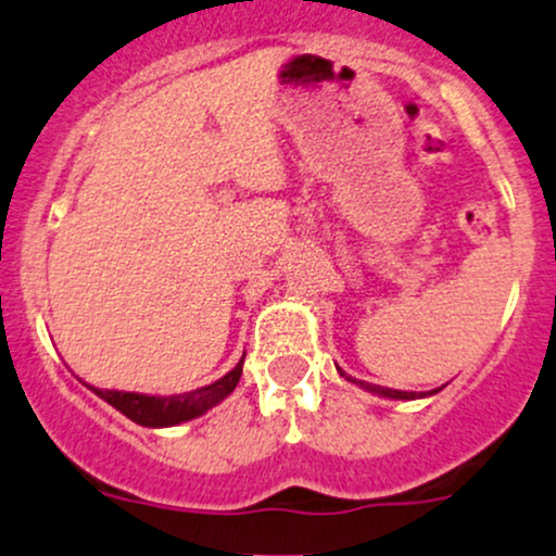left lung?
<instances>
[{
    "label": "left lung",
    "mask_w": 556,
    "mask_h": 556,
    "mask_svg": "<svg viewBox=\"0 0 556 556\" xmlns=\"http://www.w3.org/2000/svg\"><path fill=\"white\" fill-rule=\"evenodd\" d=\"M341 375L345 377V371H341ZM345 380L356 382V380H351V377H345ZM356 384H362V388L369 390V393H377V395H384V397H395V401H414V397H421V395H416V393H403V390L380 388V384H369V382H356ZM432 393H437V390H432ZM432 393H429V395H432Z\"/></svg>",
    "instance_id": "8db88e82"
}]
</instances>
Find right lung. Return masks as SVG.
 Returning <instances> with one entry per match:
<instances>
[{"instance_id": "add662e5", "label": "right lung", "mask_w": 556, "mask_h": 556, "mask_svg": "<svg viewBox=\"0 0 556 556\" xmlns=\"http://www.w3.org/2000/svg\"><path fill=\"white\" fill-rule=\"evenodd\" d=\"M241 364H244V356L239 358V364L233 367L228 375L215 380L213 384H205V388L192 390V393H181V395H142V393H122V390H98V388H88L93 390L98 397L114 406L119 414L132 419L140 427H176V424L198 419V416L205 414L207 408L218 406L224 397L233 393V388L239 384L241 377Z\"/></svg>"}]
</instances>
